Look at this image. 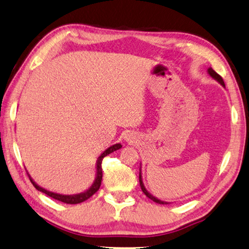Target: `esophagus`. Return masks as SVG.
Returning a JSON list of instances; mask_svg holds the SVG:
<instances>
[{
	"label": "esophagus",
	"instance_id": "34e87169",
	"mask_svg": "<svg viewBox=\"0 0 249 249\" xmlns=\"http://www.w3.org/2000/svg\"><path fill=\"white\" fill-rule=\"evenodd\" d=\"M125 138H126V140H127V142H134V139H135V137H134V135H132V134H127L125 136Z\"/></svg>",
	"mask_w": 249,
	"mask_h": 249
}]
</instances>
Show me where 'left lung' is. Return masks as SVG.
Returning <instances> with one entry per match:
<instances>
[{
    "mask_svg": "<svg viewBox=\"0 0 249 249\" xmlns=\"http://www.w3.org/2000/svg\"><path fill=\"white\" fill-rule=\"evenodd\" d=\"M207 71H208V74H209L212 78H213L214 80L218 81V83H219L221 86H222V87H224V88H225L224 81H223L222 77H221V76H220L219 74H216L215 71L211 69V67H209V69L207 70ZM139 184H140V187H142V191L143 192L144 195H146L148 198H150L151 200H153V201L157 202V203H160V205H169V203H171V202H169V201H163V200H160V199H158L157 197H155V196H153V195H151V194L147 191L146 187H144V185H143V182H142V165H140V169H139Z\"/></svg>",
    "mask_w": 249,
    "mask_h": 249,
    "instance_id": "1",
    "label": "left lung"
}]
</instances>
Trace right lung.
<instances>
[{"mask_svg":"<svg viewBox=\"0 0 249 249\" xmlns=\"http://www.w3.org/2000/svg\"><path fill=\"white\" fill-rule=\"evenodd\" d=\"M121 148H122L121 143H115V144H113V146L106 149V150L98 157L97 163H96V178H94V180L91 184V186H90L88 189H86L85 192L79 193V194H74V195H63V194L50 192V191H48V189L39 186V185L36 183L33 178H31V176L29 175L28 172H27V173H28L31 183H33L34 186L37 188L39 192H42L43 194H46V195L50 196L51 198H54V199H56L58 201L69 203V205H76V203H80L85 200H87L88 198L91 197L94 193L98 192V189L101 186V180H102V168H101L102 159L105 157H107V155H110V153H112L113 151L119 150V149H121Z\"/></svg>","mask_w":249,"mask_h":249,"instance_id":"add662e5","label":"right lung"}]
</instances>
